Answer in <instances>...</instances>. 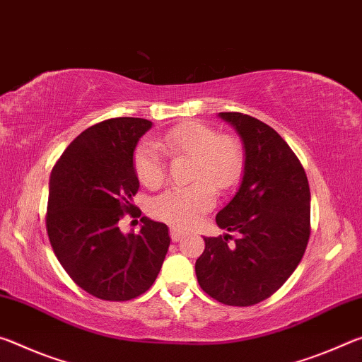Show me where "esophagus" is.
Returning <instances> with one entry per match:
<instances>
[{
	"instance_id": "34e87169",
	"label": "esophagus",
	"mask_w": 362,
	"mask_h": 362,
	"mask_svg": "<svg viewBox=\"0 0 362 362\" xmlns=\"http://www.w3.org/2000/svg\"><path fill=\"white\" fill-rule=\"evenodd\" d=\"M170 237H171V240H173V242H180L182 237H185V233H182V230H180L177 228H170Z\"/></svg>"
}]
</instances>
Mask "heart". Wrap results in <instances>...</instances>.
Masks as SVG:
<instances>
[{
    "instance_id": "obj_1",
    "label": "heart",
    "mask_w": 362,
    "mask_h": 362,
    "mask_svg": "<svg viewBox=\"0 0 362 362\" xmlns=\"http://www.w3.org/2000/svg\"><path fill=\"white\" fill-rule=\"evenodd\" d=\"M163 152L168 156L185 153L194 158L191 186L171 187L152 202L158 220L176 228H192L205 211L215 205V191H228L239 182L244 171V147L233 136H221L204 123H185L171 128L162 138L142 141L133 153L138 180L146 187H158L165 181Z\"/></svg>"
}]
</instances>
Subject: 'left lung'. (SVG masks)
Masks as SVG:
<instances>
[{
    "label": "left lung",
    "mask_w": 362,
    "mask_h": 362,
    "mask_svg": "<svg viewBox=\"0 0 362 362\" xmlns=\"http://www.w3.org/2000/svg\"><path fill=\"white\" fill-rule=\"evenodd\" d=\"M218 115L234 127L245 149L239 191L216 215L218 226L239 237H204L195 274L211 298L252 306L279 290L303 258L310 185L297 156L271 127L239 112Z\"/></svg>",
    "instance_id": "8db88e82"
}]
</instances>
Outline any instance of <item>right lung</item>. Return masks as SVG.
<instances>
[{
    "label": "right lung",
    "mask_w": 362,
    "mask_h": 362,
    "mask_svg": "<svg viewBox=\"0 0 362 362\" xmlns=\"http://www.w3.org/2000/svg\"><path fill=\"white\" fill-rule=\"evenodd\" d=\"M151 128L146 118L100 122L76 136L51 171V247L76 286L100 300L139 297L157 279L168 252L167 224L142 216L139 233L118 228L123 213L134 210L139 180L133 153Z\"/></svg>",
    "instance_id": "add662e5"
}]
</instances>
